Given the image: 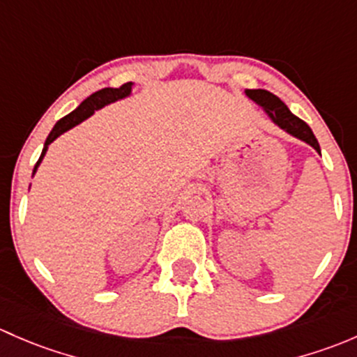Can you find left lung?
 I'll use <instances>...</instances> for the list:
<instances>
[{
    "instance_id": "8db88e82",
    "label": "left lung",
    "mask_w": 357,
    "mask_h": 357,
    "mask_svg": "<svg viewBox=\"0 0 357 357\" xmlns=\"http://www.w3.org/2000/svg\"><path fill=\"white\" fill-rule=\"evenodd\" d=\"M244 93L245 96L252 99L259 108H263V112L270 116V120L277 125V127H280L282 130H285L289 135H292V137L310 144L311 148L321 156V149H319V144L318 141H316L310 125L303 122L301 119H297L280 98L275 96V94H271L270 91H264V89H245Z\"/></svg>"
}]
</instances>
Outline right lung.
Returning a JSON list of instances; mask_svg holds the SVG:
<instances>
[{
    "instance_id": "right-lung-1",
    "label": "right lung",
    "mask_w": 357,
    "mask_h": 357,
    "mask_svg": "<svg viewBox=\"0 0 357 357\" xmlns=\"http://www.w3.org/2000/svg\"><path fill=\"white\" fill-rule=\"evenodd\" d=\"M132 87H134V82L123 84V86L119 87V89H113V87H105V89L98 91V93L91 94V96L87 99H84V101L80 102V105L77 106V108L73 109L72 113H68L67 116H63L61 120H58L56 125L53 127V130H51L50 135H47L46 142H44L41 158H39V161L36 163L32 175L38 172V168H39V165H41L43 158L46 156L47 148H50V144L54 141V139H58L61 134H65V132L70 130V128H73L75 125L82 123L84 120H87L89 116H93L94 112H98V109L105 108V106L112 105V102L120 101V99H125V98L130 96Z\"/></svg>"
}]
</instances>
